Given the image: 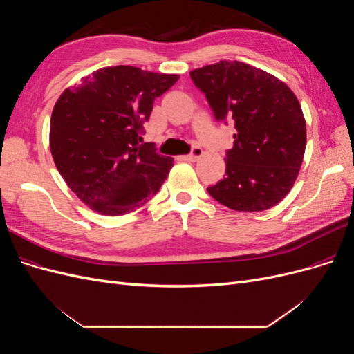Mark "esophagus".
I'll list each match as a JSON object with an SVG mask.
<instances>
[{"instance_id":"obj_1","label":"esophagus","mask_w":354,"mask_h":354,"mask_svg":"<svg viewBox=\"0 0 354 354\" xmlns=\"http://www.w3.org/2000/svg\"><path fill=\"white\" fill-rule=\"evenodd\" d=\"M203 155V151L201 147H194L192 149V153H189V155H186V156H183L186 160H192V162H194V160H198L201 156Z\"/></svg>"}]
</instances>
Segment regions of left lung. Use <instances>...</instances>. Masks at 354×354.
<instances>
[{
    "mask_svg": "<svg viewBox=\"0 0 354 354\" xmlns=\"http://www.w3.org/2000/svg\"><path fill=\"white\" fill-rule=\"evenodd\" d=\"M190 78L218 121L233 120L226 177L208 194L234 211L257 212L292 189L306 151V120L298 99L274 75L242 62L220 60Z\"/></svg>",
    "mask_w": 354,
    "mask_h": 354,
    "instance_id": "left-lung-1",
    "label": "left lung"
}]
</instances>
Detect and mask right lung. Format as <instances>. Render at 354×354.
Here are the masks:
<instances>
[{
  "label": "right lung",
  "instance_id": "right-lung-1",
  "mask_svg": "<svg viewBox=\"0 0 354 354\" xmlns=\"http://www.w3.org/2000/svg\"><path fill=\"white\" fill-rule=\"evenodd\" d=\"M178 75L134 66L93 72L66 88L50 121V149L69 189L102 216H122L158 194L174 159L140 145L153 102Z\"/></svg>",
  "mask_w": 354,
  "mask_h": 354
}]
</instances>
